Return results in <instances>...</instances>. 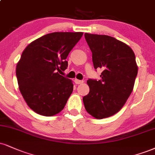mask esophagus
Segmentation results:
<instances>
[{
	"instance_id": "obj_1",
	"label": "esophagus",
	"mask_w": 155,
	"mask_h": 155,
	"mask_svg": "<svg viewBox=\"0 0 155 155\" xmlns=\"http://www.w3.org/2000/svg\"><path fill=\"white\" fill-rule=\"evenodd\" d=\"M74 82L76 84H82L84 82L83 80H79V79H75L74 80Z\"/></svg>"
}]
</instances>
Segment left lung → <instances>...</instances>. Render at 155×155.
Segmentation results:
<instances>
[{"instance_id": "obj_1", "label": "left lung", "mask_w": 155, "mask_h": 155, "mask_svg": "<svg viewBox=\"0 0 155 155\" xmlns=\"http://www.w3.org/2000/svg\"><path fill=\"white\" fill-rule=\"evenodd\" d=\"M95 69L101 79H89V92L83 97L87 113L97 119L115 115L125 105L138 74L135 54L129 46L107 35L85 33Z\"/></svg>"}]
</instances>
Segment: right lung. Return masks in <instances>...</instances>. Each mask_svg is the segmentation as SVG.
Returning <instances> with one entry per match:
<instances>
[{
  "label": "right lung",
  "mask_w": 155,
  "mask_h": 155,
  "mask_svg": "<svg viewBox=\"0 0 155 155\" xmlns=\"http://www.w3.org/2000/svg\"><path fill=\"white\" fill-rule=\"evenodd\" d=\"M82 35V32L50 33L24 49L16 74L22 97L35 113L53 116L64 108L74 84L58 72L67 68L66 58Z\"/></svg>",
  "instance_id": "1"
}]
</instances>
